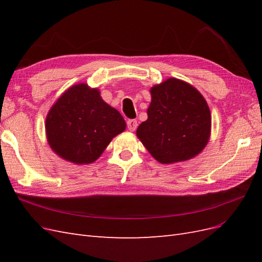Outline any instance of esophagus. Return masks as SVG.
<instances>
[{"mask_svg":"<svg viewBox=\"0 0 262 262\" xmlns=\"http://www.w3.org/2000/svg\"><path fill=\"white\" fill-rule=\"evenodd\" d=\"M126 125H128V129L132 132L137 129L138 126V121L134 120V119H129L128 121H126Z\"/></svg>","mask_w":262,"mask_h":262,"instance_id":"esophagus-1","label":"esophagus"}]
</instances>
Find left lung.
I'll list each match as a JSON object with an SVG mask.
<instances>
[{"label": "left lung", "mask_w": 262, "mask_h": 262, "mask_svg": "<svg viewBox=\"0 0 262 262\" xmlns=\"http://www.w3.org/2000/svg\"><path fill=\"white\" fill-rule=\"evenodd\" d=\"M147 120L137 137L157 162L175 164L199 155L211 136V112L195 87L169 77L149 90Z\"/></svg>", "instance_id": "left-lung-1"}]
</instances>
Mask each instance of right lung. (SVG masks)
Returning <instances> with one entry per match:
<instances>
[{
    "label": "right lung",
    "instance_id": "add662e5",
    "mask_svg": "<svg viewBox=\"0 0 262 262\" xmlns=\"http://www.w3.org/2000/svg\"><path fill=\"white\" fill-rule=\"evenodd\" d=\"M45 126L47 141L55 154L85 165L98 160L126 124L120 113L101 98L98 89L78 83L52 105Z\"/></svg>",
    "mask_w": 262,
    "mask_h": 262
}]
</instances>
